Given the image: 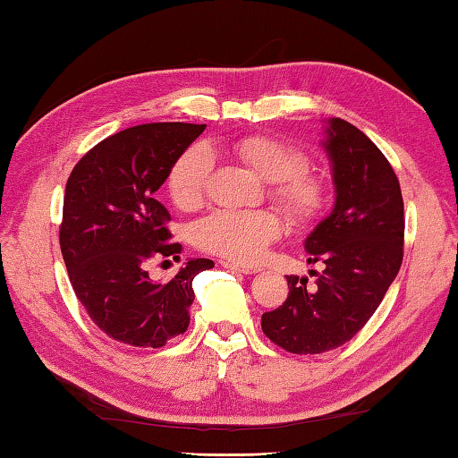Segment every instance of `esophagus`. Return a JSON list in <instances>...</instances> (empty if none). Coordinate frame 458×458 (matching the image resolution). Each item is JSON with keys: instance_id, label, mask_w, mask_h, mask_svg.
<instances>
[{"instance_id": "34e87169", "label": "esophagus", "mask_w": 458, "mask_h": 458, "mask_svg": "<svg viewBox=\"0 0 458 458\" xmlns=\"http://www.w3.org/2000/svg\"><path fill=\"white\" fill-rule=\"evenodd\" d=\"M222 267L226 269H232V271H240V274L244 276H254V274H259V267L256 266H244V264H236V261H222Z\"/></svg>"}]
</instances>
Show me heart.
I'll list each match as a JSON object with an SVG mask.
<instances>
[{"label":"heart","mask_w":458,"mask_h":458,"mask_svg":"<svg viewBox=\"0 0 458 458\" xmlns=\"http://www.w3.org/2000/svg\"><path fill=\"white\" fill-rule=\"evenodd\" d=\"M230 151L271 182V199L287 216L307 222L323 212L327 182L305 171V155L295 148L267 135H248L232 143ZM212 167V153L204 145H192L174 161L167 187L181 210L199 208L207 199ZM279 234L281 222L269 210H216L194 226L199 248L238 264L258 261Z\"/></svg>","instance_id":"1"}]
</instances>
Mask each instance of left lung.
<instances>
[{"instance_id":"left-lung-1","label":"left lung","mask_w":458,"mask_h":458,"mask_svg":"<svg viewBox=\"0 0 458 458\" xmlns=\"http://www.w3.org/2000/svg\"><path fill=\"white\" fill-rule=\"evenodd\" d=\"M335 204L305 238L317 284L287 276L289 295L261 315V330L293 354H320L348 343L382 303L403 259V199L392 165L372 140L340 118L325 122ZM315 276V271L310 269Z\"/></svg>"}]
</instances>
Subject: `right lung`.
Instances as JSON below:
<instances>
[{"label": "right lung", "instance_id": "add662e5", "mask_svg": "<svg viewBox=\"0 0 458 458\" xmlns=\"http://www.w3.org/2000/svg\"><path fill=\"white\" fill-rule=\"evenodd\" d=\"M207 125L143 123L106 138L76 163L66 181L61 251L76 297L114 340L159 348L189 327L192 279L214 267L192 258L169 284L153 281V258L177 259L171 220L155 192L174 161Z\"/></svg>", "mask_w": 458, "mask_h": 458}]
</instances>
